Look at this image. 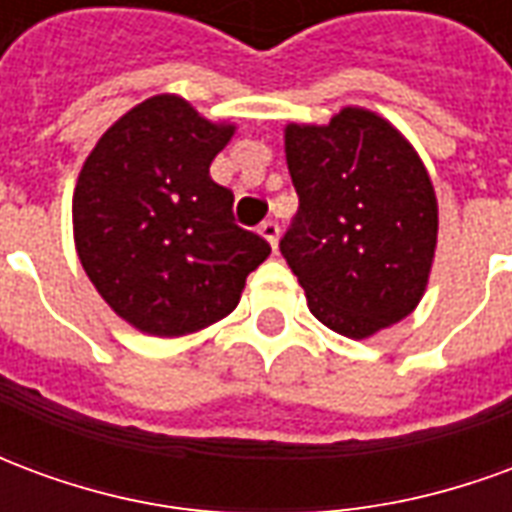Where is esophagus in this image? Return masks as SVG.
Wrapping results in <instances>:
<instances>
[{
	"label": "esophagus",
	"instance_id": "34e87169",
	"mask_svg": "<svg viewBox=\"0 0 512 512\" xmlns=\"http://www.w3.org/2000/svg\"><path fill=\"white\" fill-rule=\"evenodd\" d=\"M260 235H263L268 244H271V249H277V241H279V224L277 222L260 224Z\"/></svg>",
	"mask_w": 512,
	"mask_h": 512
}]
</instances>
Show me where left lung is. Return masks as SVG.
Instances as JSON below:
<instances>
[{
    "label": "left lung",
    "instance_id": "left-lung-1",
    "mask_svg": "<svg viewBox=\"0 0 512 512\" xmlns=\"http://www.w3.org/2000/svg\"><path fill=\"white\" fill-rule=\"evenodd\" d=\"M299 211L279 249L332 332L365 340L414 312L428 288L439 205L428 169L389 120L345 106L285 128Z\"/></svg>",
    "mask_w": 512,
    "mask_h": 512
}]
</instances>
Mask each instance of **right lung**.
Segmentation results:
<instances>
[{
    "label": "right lung",
    "mask_w": 512,
    "mask_h": 512,
    "mask_svg": "<svg viewBox=\"0 0 512 512\" xmlns=\"http://www.w3.org/2000/svg\"><path fill=\"white\" fill-rule=\"evenodd\" d=\"M235 126L153 95L109 128L73 191V241L112 310L153 337L200 332L238 307L271 246L233 219L211 161Z\"/></svg>",
    "instance_id": "add662e5"
}]
</instances>
